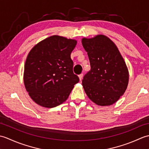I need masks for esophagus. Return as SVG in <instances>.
Here are the masks:
<instances>
[{"label":"esophagus","instance_id":"34e87169","mask_svg":"<svg viewBox=\"0 0 149 149\" xmlns=\"http://www.w3.org/2000/svg\"><path fill=\"white\" fill-rule=\"evenodd\" d=\"M83 74H81L79 75V78L80 81H82V79H83Z\"/></svg>","mask_w":149,"mask_h":149}]
</instances>
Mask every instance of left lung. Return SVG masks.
I'll list each match as a JSON object with an SVG mask.
<instances>
[{
	"instance_id": "left-lung-1",
	"label": "left lung",
	"mask_w": 149,
	"mask_h": 149,
	"mask_svg": "<svg viewBox=\"0 0 149 149\" xmlns=\"http://www.w3.org/2000/svg\"><path fill=\"white\" fill-rule=\"evenodd\" d=\"M81 42L91 66L82 81L85 93L97 105H112L128 86L129 71L124 59L113 41L103 34L83 38Z\"/></svg>"
}]
</instances>
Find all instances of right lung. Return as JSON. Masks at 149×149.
I'll use <instances>...</instances> for the list:
<instances>
[{
	"label": "right lung",
	"instance_id": "obj_1",
	"mask_svg": "<svg viewBox=\"0 0 149 149\" xmlns=\"http://www.w3.org/2000/svg\"><path fill=\"white\" fill-rule=\"evenodd\" d=\"M77 40L54 35L30 50L24 65V82L30 97L39 106L52 108L68 99L79 79L70 58Z\"/></svg>",
	"mask_w": 149,
	"mask_h": 149
}]
</instances>
